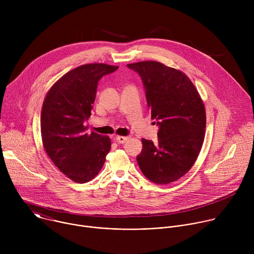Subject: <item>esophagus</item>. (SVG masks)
Segmentation results:
<instances>
[{
  "label": "esophagus",
  "instance_id": "obj_1",
  "mask_svg": "<svg viewBox=\"0 0 254 254\" xmlns=\"http://www.w3.org/2000/svg\"><path fill=\"white\" fill-rule=\"evenodd\" d=\"M128 139V136H117L116 140L119 143H125Z\"/></svg>",
  "mask_w": 254,
  "mask_h": 254
}]
</instances>
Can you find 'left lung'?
<instances>
[{
    "mask_svg": "<svg viewBox=\"0 0 254 254\" xmlns=\"http://www.w3.org/2000/svg\"><path fill=\"white\" fill-rule=\"evenodd\" d=\"M140 76L152 119L159 127L158 141L141 139L136 157L142 174L156 184L183 177L196 162L204 141V103L186 74L157 61L127 65Z\"/></svg>",
    "mask_w": 254,
    "mask_h": 254,
    "instance_id": "obj_1",
    "label": "left lung"
}]
</instances>
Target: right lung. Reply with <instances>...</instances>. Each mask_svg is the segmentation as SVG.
Returning <instances> with one entry per match:
<instances>
[{"instance_id": "add662e5", "label": "right lung", "mask_w": 254, "mask_h": 254, "mask_svg": "<svg viewBox=\"0 0 254 254\" xmlns=\"http://www.w3.org/2000/svg\"><path fill=\"white\" fill-rule=\"evenodd\" d=\"M103 63L81 65L63 75L48 91L41 112L44 149L54 165L76 183H86L101 170L111 138L87 132L97 83L118 70Z\"/></svg>"}]
</instances>
